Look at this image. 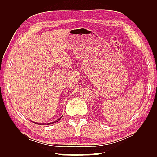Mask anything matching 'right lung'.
<instances>
[{"instance_id":"add662e5","label":"right lung","mask_w":157,"mask_h":157,"mask_svg":"<svg viewBox=\"0 0 157 157\" xmlns=\"http://www.w3.org/2000/svg\"><path fill=\"white\" fill-rule=\"evenodd\" d=\"M62 117H59V118L58 119V120H57L56 121H54V122H50V123H48L47 124H53V123H56V122H58V121H59V120H60V119H61ZM35 124H40L41 125H44V124H44V123H43V124H41V123H37V122H35Z\"/></svg>"}]
</instances>
